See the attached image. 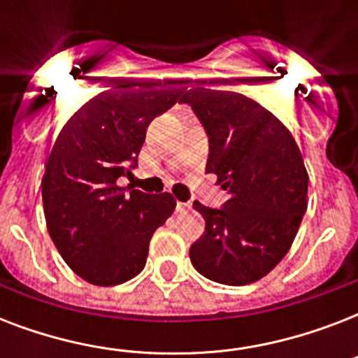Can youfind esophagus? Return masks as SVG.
Segmentation results:
<instances>
[{"label":"esophagus","instance_id":"34e87169","mask_svg":"<svg viewBox=\"0 0 358 358\" xmlns=\"http://www.w3.org/2000/svg\"><path fill=\"white\" fill-rule=\"evenodd\" d=\"M176 210H178L180 213L187 212V210H191V204L189 202H178V204H176Z\"/></svg>","mask_w":358,"mask_h":358}]
</instances>
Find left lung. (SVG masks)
I'll use <instances>...</instances> for the list:
<instances>
[{"instance_id":"1","label":"left lung","mask_w":358,"mask_h":358,"mask_svg":"<svg viewBox=\"0 0 358 358\" xmlns=\"http://www.w3.org/2000/svg\"><path fill=\"white\" fill-rule=\"evenodd\" d=\"M182 100L206 129V173L229 193L219 210L193 202L206 229L191 245V264L213 282H256L286 256L306 212L299 146L275 115L239 92L196 81Z\"/></svg>"}]
</instances>
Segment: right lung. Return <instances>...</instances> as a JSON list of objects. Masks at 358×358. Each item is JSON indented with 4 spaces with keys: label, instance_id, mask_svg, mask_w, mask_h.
Returning <instances> with one entry per match:
<instances>
[{
    "label": "right lung",
    "instance_id": "right-lung-1",
    "mask_svg": "<svg viewBox=\"0 0 358 358\" xmlns=\"http://www.w3.org/2000/svg\"><path fill=\"white\" fill-rule=\"evenodd\" d=\"M182 89L119 81L81 106L55 139L42 176L50 238L69 267L94 286L143 271L152 234L173 215L171 193L120 187L137 165L146 128Z\"/></svg>",
    "mask_w": 358,
    "mask_h": 358
}]
</instances>
